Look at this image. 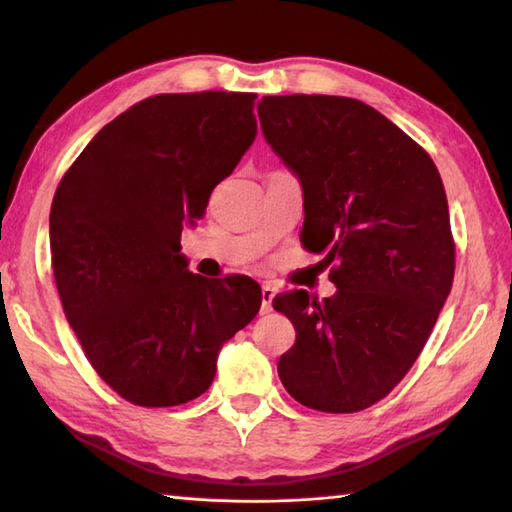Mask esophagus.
I'll use <instances>...</instances> for the list:
<instances>
[{
	"instance_id": "esophagus-1",
	"label": "esophagus",
	"mask_w": 512,
	"mask_h": 512,
	"mask_svg": "<svg viewBox=\"0 0 512 512\" xmlns=\"http://www.w3.org/2000/svg\"><path fill=\"white\" fill-rule=\"evenodd\" d=\"M260 296H263V303H260V312L269 314V312H272V301H274V296H276V287L265 283L263 287H260Z\"/></svg>"
}]
</instances>
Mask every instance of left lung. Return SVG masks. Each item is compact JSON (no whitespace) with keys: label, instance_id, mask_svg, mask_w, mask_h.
<instances>
[{"label":"left lung","instance_id":"obj_1","mask_svg":"<svg viewBox=\"0 0 512 512\" xmlns=\"http://www.w3.org/2000/svg\"><path fill=\"white\" fill-rule=\"evenodd\" d=\"M260 129L303 182V245L325 252L336 294L274 298L296 341L285 390L321 412L388 397L426 345L455 276L448 200L435 162L372 106L339 95H267Z\"/></svg>","mask_w":512,"mask_h":512}]
</instances>
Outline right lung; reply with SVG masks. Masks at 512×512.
Here are the masks:
<instances>
[{"label":"right lung","instance_id":"add662e5","mask_svg":"<svg viewBox=\"0 0 512 512\" xmlns=\"http://www.w3.org/2000/svg\"><path fill=\"white\" fill-rule=\"evenodd\" d=\"M256 93H162L98 131L51 207V258L66 321L111 390L180 406L216 376L220 347L260 310L249 276L202 278L182 225L256 138Z\"/></svg>","mask_w":512,"mask_h":512}]
</instances>
